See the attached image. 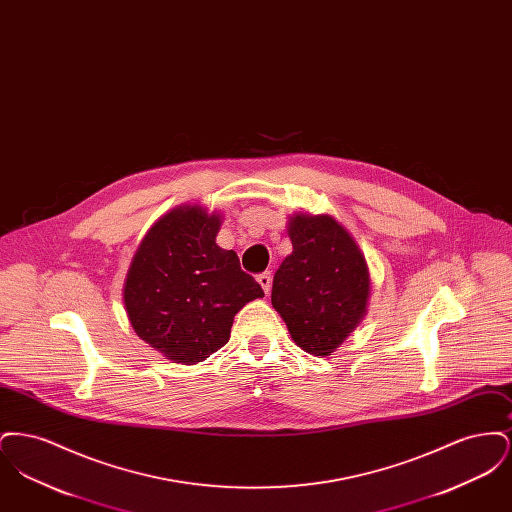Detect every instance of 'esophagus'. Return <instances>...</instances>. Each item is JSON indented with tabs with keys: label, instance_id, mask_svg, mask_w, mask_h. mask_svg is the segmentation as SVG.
Here are the masks:
<instances>
[{
	"label": "esophagus",
	"instance_id": "34e87169",
	"mask_svg": "<svg viewBox=\"0 0 512 512\" xmlns=\"http://www.w3.org/2000/svg\"><path fill=\"white\" fill-rule=\"evenodd\" d=\"M257 282L261 284V288L265 290V293L270 292V284H272V274H270V270H265V272H261V274L257 276Z\"/></svg>",
	"mask_w": 512,
	"mask_h": 512
}]
</instances>
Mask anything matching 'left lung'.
<instances>
[{
	"label": "left lung",
	"mask_w": 512,
	"mask_h": 512,
	"mask_svg": "<svg viewBox=\"0 0 512 512\" xmlns=\"http://www.w3.org/2000/svg\"><path fill=\"white\" fill-rule=\"evenodd\" d=\"M292 255L272 280V307L293 341L311 355H330L365 317L370 278L365 257L340 222L295 215Z\"/></svg>",
	"instance_id": "obj_1"
}]
</instances>
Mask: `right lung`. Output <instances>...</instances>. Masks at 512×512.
<instances>
[{
    "label": "right lung",
    "mask_w": 512,
    "mask_h": 512,
    "mask_svg": "<svg viewBox=\"0 0 512 512\" xmlns=\"http://www.w3.org/2000/svg\"><path fill=\"white\" fill-rule=\"evenodd\" d=\"M217 215L178 207L138 247L124 284L136 334L176 363L205 361L228 343L236 313L265 292L232 249L215 242Z\"/></svg>",
    "instance_id": "obj_1"
}]
</instances>
